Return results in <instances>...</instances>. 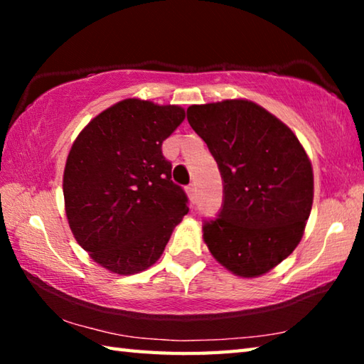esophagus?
Listing matches in <instances>:
<instances>
[{
    "mask_svg": "<svg viewBox=\"0 0 364 364\" xmlns=\"http://www.w3.org/2000/svg\"><path fill=\"white\" fill-rule=\"evenodd\" d=\"M186 191H188V194H189L191 199L196 200V184H194V183H191L189 186L186 188Z\"/></svg>",
    "mask_w": 364,
    "mask_h": 364,
    "instance_id": "obj_1",
    "label": "esophagus"
}]
</instances>
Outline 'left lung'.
Wrapping results in <instances>:
<instances>
[{"mask_svg":"<svg viewBox=\"0 0 364 364\" xmlns=\"http://www.w3.org/2000/svg\"><path fill=\"white\" fill-rule=\"evenodd\" d=\"M223 180L218 217L204 241L242 278L264 274L297 247L313 204V168L300 141L273 114L245 100L188 107Z\"/></svg>","mask_w":364,"mask_h":364,"instance_id":"left-lung-1","label":"left lung"}]
</instances>
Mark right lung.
I'll list each match as a JSON object with an SVG mask.
<instances>
[{
  "label": "right lung",
  "mask_w": 364,
  "mask_h": 364,
  "mask_svg": "<svg viewBox=\"0 0 364 364\" xmlns=\"http://www.w3.org/2000/svg\"><path fill=\"white\" fill-rule=\"evenodd\" d=\"M183 120L180 106L133 97L95 117L72 144L63 183L67 220L77 242L112 273L156 263L189 212L162 154Z\"/></svg>",
  "instance_id": "right-lung-1"
}]
</instances>
